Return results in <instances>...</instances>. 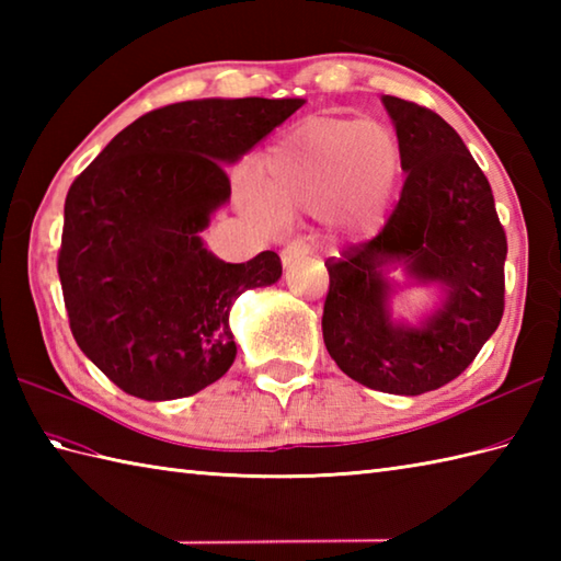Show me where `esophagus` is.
<instances>
[{
	"instance_id": "esophagus-1",
	"label": "esophagus",
	"mask_w": 561,
	"mask_h": 561,
	"mask_svg": "<svg viewBox=\"0 0 561 561\" xmlns=\"http://www.w3.org/2000/svg\"><path fill=\"white\" fill-rule=\"evenodd\" d=\"M311 253H313V245H311V241H308V238H294V241L287 243V248L282 250L284 267H294L296 262L306 260Z\"/></svg>"
}]
</instances>
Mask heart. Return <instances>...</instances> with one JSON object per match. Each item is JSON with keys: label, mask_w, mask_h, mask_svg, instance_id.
Wrapping results in <instances>:
<instances>
[{"label": "heart", "mask_w": 561, "mask_h": 561, "mask_svg": "<svg viewBox=\"0 0 561 561\" xmlns=\"http://www.w3.org/2000/svg\"><path fill=\"white\" fill-rule=\"evenodd\" d=\"M402 173L396 135L364 117H311L296 125L260 163V185L272 211H325L340 236L364 238L383 224ZM243 205L267 214L257 195Z\"/></svg>", "instance_id": "b5f03b06"}]
</instances>
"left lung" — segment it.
<instances>
[{
    "instance_id": "1",
    "label": "left lung",
    "mask_w": 561,
    "mask_h": 561,
    "mask_svg": "<svg viewBox=\"0 0 561 561\" xmlns=\"http://www.w3.org/2000/svg\"><path fill=\"white\" fill-rule=\"evenodd\" d=\"M383 105L408 178L380 233L325 260L323 340L356 383L422 396L458 378L502 323L506 233L490 181L456 129L412 101L383 96ZM390 264L447 294L416 329L389 318Z\"/></svg>"
}]
</instances>
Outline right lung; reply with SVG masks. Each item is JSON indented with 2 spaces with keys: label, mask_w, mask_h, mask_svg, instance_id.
Instances as JSON below:
<instances>
[{
  "label": "right lung",
  "mask_w": 561,
  "mask_h": 561,
  "mask_svg": "<svg viewBox=\"0 0 561 561\" xmlns=\"http://www.w3.org/2000/svg\"><path fill=\"white\" fill-rule=\"evenodd\" d=\"M301 99H202L151 111L71 183L57 272L79 350L141 400L195 396L229 371V311L282 277L262 250L224 262L199 238L231 197V165Z\"/></svg>",
  "instance_id": "obj_1"
}]
</instances>
